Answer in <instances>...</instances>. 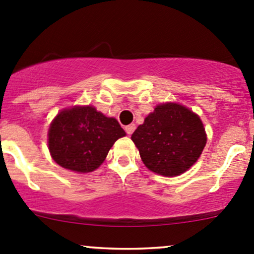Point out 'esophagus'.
<instances>
[{
  "label": "esophagus",
  "instance_id": "34e87169",
  "mask_svg": "<svg viewBox=\"0 0 254 254\" xmlns=\"http://www.w3.org/2000/svg\"><path fill=\"white\" fill-rule=\"evenodd\" d=\"M125 129H126V133H127V134H128V135H130V134H132V133L134 132V130H135V125H134V124L128 125V126L125 127Z\"/></svg>",
  "mask_w": 254,
  "mask_h": 254
}]
</instances>
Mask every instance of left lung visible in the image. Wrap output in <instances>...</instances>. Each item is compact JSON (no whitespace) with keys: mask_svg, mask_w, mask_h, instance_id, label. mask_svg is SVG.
Wrapping results in <instances>:
<instances>
[{"mask_svg":"<svg viewBox=\"0 0 254 254\" xmlns=\"http://www.w3.org/2000/svg\"><path fill=\"white\" fill-rule=\"evenodd\" d=\"M141 161L151 172L178 176L198 161L206 145L200 118L179 103L158 104L132 134Z\"/></svg>","mask_w":254,"mask_h":254,"instance_id":"8db88e82","label":"left lung"}]
</instances>
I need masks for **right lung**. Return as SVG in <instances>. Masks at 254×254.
Returning a JSON list of instances; mask_svg holds the SVG:
<instances>
[{"label":"right lung","mask_w":254,"mask_h":254,"mask_svg":"<svg viewBox=\"0 0 254 254\" xmlns=\"http://www.w3.org/2000/svg\"><path fill=\"white\" fill-rule=\"evenodd\" d=\"M125 135L118 120L85 105L67 108L56 115L48 132V145L59 165L84 174L103 163L114 142Z\"/></svg>","instance_id":"add662e5"}]
</instances>
